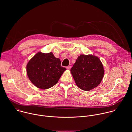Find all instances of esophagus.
<instances>
[{
	"mask_svg": "<svg viewBox=\"0 0 132 132\" xmlns=\"http://www.w3.org/2000/svg\"><path fill=\"white\" fill-rule=\"evenodd\" d=\"M67 69L68 70H70V69H71V66H70V65L68 66V67H67Z\"/></svg>",
	"mask_w": 132,
	"mask_h": 132,
	"instance_id": "34e87169",
	"label": "esophagus"
}]
</instances>
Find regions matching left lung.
<instances>
[{
	"instance_id": "left-lung-1",
	"label": "left lung",
	"mask_w": 132,
	"mask_h": 132,
	"mask_svg": "<svg viewBox=\"0 0 132 132\" xmlns=\"http://www.w3.org/2000/svg\"><path fill=\"white\" fill-rule=\"evenodd\" d=\"M71 72L77 86L84 91H90L97 87L104 73L98 57L84 54L78 56Z\"/></svg>"
}]
</instances>
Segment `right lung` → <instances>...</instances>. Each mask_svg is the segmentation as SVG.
Segmentation results:
<instances>
[{"instance_id":"right-lung-1","label":"right lung","mask_w":132,"mask_h":132,"mask_svg":"<svg viewBox=\"0 0 132 132\" xmlns=\"http://www.w3.org/2000/svg\"><path fill=\"white\" fill-rule=\"evenodd\" d=\"M67 69L52 52H38L29 61L27 72L30 80L37 88L47 89L56 84Z\"/></svg>"}]
</instances>
